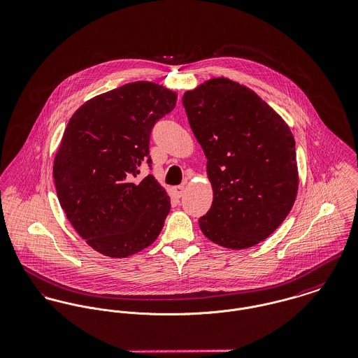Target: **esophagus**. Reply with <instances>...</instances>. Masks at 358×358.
<instances>
[{"label": "esophagus", "instance_id": "34e87169", "mask_svg": "<svg viewBox=\"0 0 358 358\" xmlns=\"http://www.w3.org/2000/svg\"><path fill=\"white\" fill-rule=\"evenodd\" d=\"M173 191H174L177 197H181V196L184 194L185 187H184V185H177V187H174V188H173Z\"/></svg>", "mask_w": 358, "mask_h": 358}]
</instances>
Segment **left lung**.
I'll list each match as a JSON object with an SVG mask.
<instances>
[{"label":"left lung","instance_id":"left-lung-1","mask_svg":"<svg viewBox=\"0 0 358 358\" xmlns=\"http://www.w3.org/2000/svg\"><path fill=\"white\" fill-rule=\"evenodd\" d=\"M206 158L214 200L199 220L220 247L245 249L266 240L290 213L299 189L294 138L252 90L220 78L182 96Z\"/></svg>","mask_w":358,"mask_h":358}]
</instances>
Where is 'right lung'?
Segmentation results:
<instances>
[{
	"mask_svg": "<svg viewBox=\"0 0 358 358\" xmlns=\"http://www.w3.org/2000/svg\"><path fill=\"white\" fill-rule=\"evenodd\" d=\"M177 95L150 82L128 83L98 95L69 120L53 174L59 204L87 244L109 257L151 245L170 199L140 167L151 169L154 125L176 108Z\"/></svg>",
	"mask_w": 358,
	"mask_h": 358,
	"instance_id": "1",
	"label": "right lung"
}]
</instances>
